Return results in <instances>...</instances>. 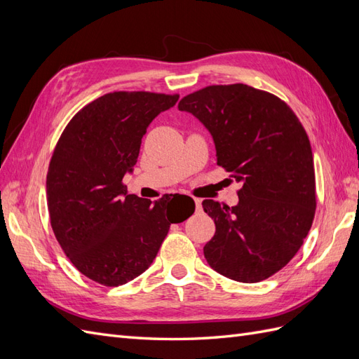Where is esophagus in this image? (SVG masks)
<instances>
[{
    "label": "esophagus",
    "mask_w": 359,
    "mask_h": 359,
    "mask_svg": "<svg viewBox=\"0 0 359 359\" xmlns=\"http://www.w3.org/2000/svg\"><path fill=\"white\" fill-rule=\"evenodd\" d=\"M194 203H196V208H198V210L202 208V201H201V199H194Z\"/></svg>",
    "instance_id": "1"
}]
</instances>
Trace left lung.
Returning <instances> with one entry per match:
<instances>
[{
  "label": "left lung",
  "mask_w": 359,
  "mask_h": 359,
  "mask_svg": "<svg viewBox=\"0 0 359 359\" xmlns=\"http://www.w3.org/2000/svg\"><path fill=\"white\" fill-rule=\"evenodd\" d=\"M178 109L208 130L217 165L243 184L232 208L205 199L215 235L203 247L217 273L257 283L297 255L316 210L310 140L278 97L244 83L212 85L184 97Z\"/></svg>",
  "instance_id": "8db88e82"
}]
</instances>
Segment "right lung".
I'll use <instances>...</instances> for the list:
<instances>
[{"label": "right lung", "instance_id": "1", "mask_svg": "<svg viewBox=\"0 0 359 359\" xmlns=\"http://www.w3.org/2000/svg\"><path fill=\"white\" fill-rule=\"evenodd\" d=\"M180 95L109 93L73 116L53 151L46 178L48 210L57 240L81 273L119 286L149 268L172 223L187 220L194 201L128 194L140 144L153 119Z\"/></svg>", "mask_w": 359, "mask_h": 359}]
</instances>
